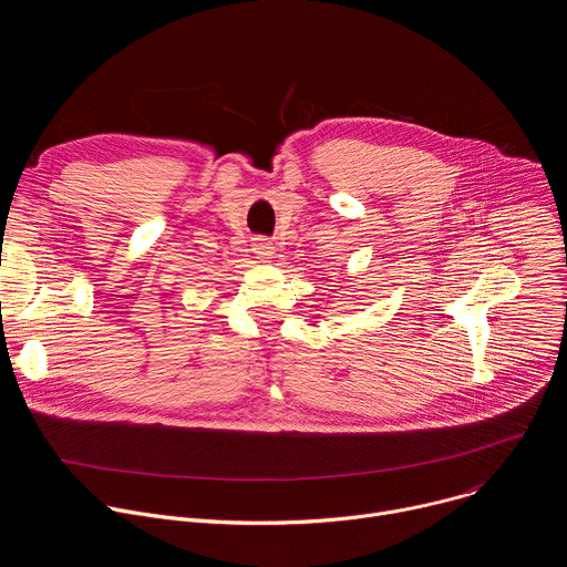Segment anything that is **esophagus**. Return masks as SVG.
<instances>
[{
  "mask_svg": "<svg viewBox=\"0 0 567 567\" xmlns=\"http://www.w3.org/2000/svg\"><path fill=\"white\" fill-rule=\"evenodd\" d=\"M254 254H256L258 258H269V256L274 254V247L269 245L267 239H256V241H254Z\"/></svg>",
  "mask_w": 567,
  "mask_h": 567,
  "instance_id": "esophagus-1",
  "label": "esophagus"
}]
</instances>
